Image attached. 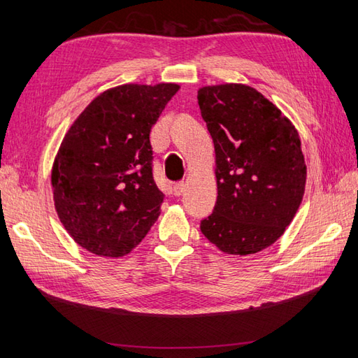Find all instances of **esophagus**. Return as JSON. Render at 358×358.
<instances>
[{"mask_svg": "<svg viewBox=\"0 0 358 358\" xmlns=\"http://www.w3.org/2000/svg\"><path fill=\"white\" fill-rule=\"evenodd\" d=\"M185 187H186L185 181H178V183H175V185H173V195H175V196H180L181 194L185 192Z\"/></svg>", "mask_w": 358, "mask_h": 358, "instance_id": "34e87169", "label": "esophagus"}]
</instances>
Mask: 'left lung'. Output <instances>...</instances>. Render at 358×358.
<instances>
[{
	"label": "left lung",
	"mask_w": 358,
	"mask_h": 358,
	"mask_svg": "<svg viewBox=\"0 0 358 358\" xmlns=\"http://www.w3.org/2000/svg\"><path fill=\"white\" fill-rule=\"evenodd\" d=\"M199 106L214 140L218 187L214 212L200 229L226 254L260 252L283 235L305 194L299 132L245 85L201 87Z\"/></svg>",
	"instance_id": "8db88e82"
}]
</instances>
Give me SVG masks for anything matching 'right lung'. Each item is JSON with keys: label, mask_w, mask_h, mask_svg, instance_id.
<instances>
[{"label": "right lung", "mask_w": 358, "mask_h": 358, "mask_svg": "<svg viewBox=\"0 0 358 358\" xmlns=\"http://www.w3.org/2000/svg\"><path fill=\"white\" fill-rule=\"evenodd\" d=\"M178 89H109L67 131L52 167L53 201L64 229L89 252L123 257L157 222L164 194L152 175L149 135Z\"/></svg>", "instance_id": "add662e5"}]
</instances>
